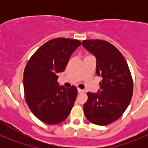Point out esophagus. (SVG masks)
Here are the masks:
<instances>
[{
  "label": "esophagus",
  "mask_w": 148,
  "mask_h": 148,
  "mask_svg": "<svg viewBox=\"0 0 148 148\" xmlns=\"http://www.w3.org/2000/svg\"><path fill=\"white\" fill-rule=\"evenodd\" d=\"M77 91H78V93H83V92H84L83 89H77Z\"/></svg>",
  "instance_id": "34e87169"
}]
</instances>
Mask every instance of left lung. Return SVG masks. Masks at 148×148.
I'll return each instance as SVG.
<instances>
[{
  "instance_id": "1",
  "label": "left lung",
  "mask_w": 148,
  "mask_h": 148,
  "mask_svg": "<svg viewBox=\"0 0 148 148\" xmlns=\"http://www.w3.org/2000/svg\"><path fill=\"white\" fill-rule=\"evenodd\" d=\"M82 45L96 57V74L102 77L97 93H87L84 112L95 125H109L122 115L132 99L133 82L130 71L120 51L110 43L84 40Z\"/></svg>"
}]
</instances>
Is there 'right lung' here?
<instances>
[{
    "label": "right lung",
    "instance_id": "right-lung-1",
    "mask_svg": "<svg viewBox=\"0 0 148 148\" xmlns=\"http://www.w3.org/2000/svg\"><path fill=\"white\" fill-rule=\"evenodd\" d=\"M81 44L70 38L50 40L34 53L25 67V99L33 114L44 123L63 122L74 106L77 87L59 86L56 74L64 71L70 56Z\"/></svg>",
    "mask_w": 148,
    "mask_h": 148
}]
</instances>
